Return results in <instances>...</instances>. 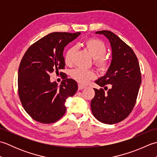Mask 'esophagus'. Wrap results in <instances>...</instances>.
<instances>
[{
  "mask_svg": "<svg viewBox=\"0 0 157 157\" xmlns=\"http://www.w3.org/2000/svg\"><path fill=\"white\" fill-rule=\"evenodd\" d=\"M84 88H85V86L84 85L80 84H78V89L79 90H82V89H84Z\"/></svg>",
  "mask_w": 157,
  "mask_h": 157,
  "instance_id": "esophagus-1",
  "label": "esophagus"
}]
</instances>
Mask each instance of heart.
Wrapping results in <instances>:
<instances>
[{
  "instance_id": "1",
  "label": "heart",
  "mask_w": 157,
  "mask_h": 157,
  "mask_svg": "<svg viewBox=\"0 0 157 157\" xmlns=\"http://www.w3.org/2000/svg\"><path fill=\"white\" fill-rule=\"evenodd\" d=\"M85 46L88 52L94 58V63L100 71H106L109 67V61L105 56L107 52V47L104 42L99 39L90 38L85 42ZM77 50L75 46H73L67 51L65 56V62L67 65H71L73 57ZM73 79L82 84H86L91 79L95 78V73L92 70L82 68H75L69 73Z\"/></svg>"
}]
</instances>
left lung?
Returning a JSON list of instances; mask_svg holds the SVG:
<instances>
[{
  "mask_svg": "<svg viewBox=\"0 0 157 157\" xmlns=\"http://www.w3.org/2000/svg\"><path fill=\"white\" fill-rule=\"evenodd\" d=\"M109 39L112 48V61L105 75L95 82L101 87L110 84L111 88H94L91 110L95 118L106 124L123 121L134 109L142 77L137 56L132 48L111 31L96 32Z\"/></svg>",
  "mask_w": 157,
  "mask_h": 157,
  "instance_id": "1",
  "label": "left lung"
}]
</instances>
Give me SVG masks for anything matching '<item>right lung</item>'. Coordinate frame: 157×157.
I'll return each mask as SVG.
<instances>
[{
    "mask_svg": "<svg viewBox=\"0 0 157 157\" xmlns=\"http://www.w3.org/2000/svg\"><path fill=\"white\" fill-rule=\"evenodd\" d=\"M80 34L51 33L29 46L23 55L18 71V94L23 109L35 121H57L65 113L67 98L78 90L77 82L66 74L59 86L51 82L49 75L65 69L64 48Z\"/></svg>",
    "mask_w": 157,
    "mask_h": 157,
    "instance_id": "1",
    "label": "right lung"
}]
</instances>
